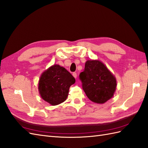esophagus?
Returning a JSON list of instances; mask_svg holds the SVG:
<instances>
[{"label":"esophagus","mask_w":148,"mask_h":148,"mask_svg":"<svg viewBox=\"0 0 148 148\" xmlns=\"http://www.w3.org/2000/svg\"><path fill=\"white\" fill-rule=\"evenodd\" d=\"M72 75H73V76L75 78H77V73H76V72H73V74H72Z\"/></svg>","instance_id":"obj_1"}]
</instances>
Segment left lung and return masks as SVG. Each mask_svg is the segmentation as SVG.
Masks as SVG:
<instances>
[{"label": "left lung", "instance_id": "obj_1", "mask_svg": "<svg viewBox=\"0 0 148 148\" xmlns=\"http://www.w3.org/2000/svg\"><path fill=\"white\" fill-rule=\"evenodd\" d=\"M82 88L91 101L103 103L112 97L116 88V79L99 61L88 60L85 69L79 75Z\"/></svg>", "mask_w": 148, "mask_h": 148}]
</instances>
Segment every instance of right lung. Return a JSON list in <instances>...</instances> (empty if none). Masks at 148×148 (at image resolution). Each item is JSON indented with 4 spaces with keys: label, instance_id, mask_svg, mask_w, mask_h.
Returning a JSON list of instances; mask_svg holds the SVG:
<instances>
[{
    "label": "right lung",
    "instance_id": "add662e5",
    "mask_svg": "<svg viewBox=\"0 0 148 148\" xmlns=\"http://www.w3.org/2000/svg\"><path fill=\"white\" fill-rule=\"evenodd\" d=\"M75 79L65 68L55 64L41 75L39 82V91L42 99L56 106L67 98L69 88Z\"/></svg>",
    "mask_w": 148,
    "mask_h": 148
}]
</instances>
